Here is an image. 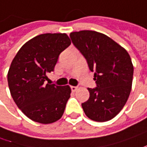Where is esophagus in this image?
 <instances>
[{"label": "esophagus", "instance_id": "1", "mask_svg": "<svg viewBox=\"0 0 147 147\" xmlns=\"http://www.w3.org/2000/svg\"><path fill=\"white\" fill-rule=\"evenodd\" d=\"M71 89L72 92H75V91L77 89V87H76V86H71Z\"/></svg>", "mask_w": 147, "mask_h": 147}]
</instances>
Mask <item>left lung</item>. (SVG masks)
I'll list each match as a JSON object with an SVG mask.
<instances>
[{"mask_svg": "<svg viewBox=\"0 0 147 147\" xmlns=\"http://www.w3.org/2000/svg\"><path fill=\"white\" fill-rule=\"evenodd\" d=\"M75 47L94 72L97 87L88 88L89 98L81 104L89 119L104 122L124 107L132 89L134 66L128 52L112 39L94 31L70 34Z\"/></svg>", "mask_w": 147, "mask_h": 147, "instance_id": "obj_1", "label": "left lung"}]
</instances>
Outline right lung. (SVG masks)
Returning <instances> with one entry per match:
<instances>
[{
    "mask_svg": "<svg viewBox=\"0 0 147 147\" xmlns=\"http://www.w3.org/2000/svg\"><path fill=\"white\" fill-rule=\"evenodd\" d=\"M71 45L65 33H45L31 39L18 50L7 75L11 96L26 116L51 124L63 115L71 94L69 85L45 84L59 54Z\"/></svg>",
    "mask_w": 147,
    "mask_h": 147,
    "instance_id": "obj_1",
    "label": "right lung"
}]
</instances>
